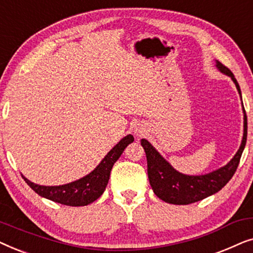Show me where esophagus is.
I'll return each instance as SVG.
<instances>
[{"label": "esophagus", "instance_id": "esophagus-1", "mask_svg": "<svg viewBox=\"0 0 253 253\" xmlns=\"http://www.w3.org/2000/svg\"><path fill=\"white\" fill-rule=\"evenodd\" d=\"M134 133L137 134V136H139V137H141L144 134V130L141 129V127H139V126H137L136 129H134Z\"/></svg>", "mask_w": 253, "mask_h": 253}]
</instances>
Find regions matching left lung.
Here are the masks:
<instances>
[{
    "mask_svg": "<svg viewBox=\"0 0 253 253\" xmlns=\"http://www.w3.org/2000/svg\"><path fill=\"white\" fill-rule=\"evenodd\" d=\"M216 68L222 74L229 76L236 85V88L241 95L240 85L229 69L216 61ZM242 98V96H241ZM244 112V133L240 150L235 154V157L217 170H214L210 174L190 176L178 172L161 157L160 153L148 143L146 139H141L140 144L144 147L147 159V174L150 184L157 197L166 203L175 204V205H188L199 200L205 199L206 197L212 196L220 191L230 178L233 177L235 171L240 164L242 153L247 144L248 136V120L245 109Z\"/></svg>",
    "mask_w": 253,
    "mask_h": 253,
    "instance_id": "1",
    "label": "left lung"
}]
</instances>
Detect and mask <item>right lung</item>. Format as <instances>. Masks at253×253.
Instances as JSON below:
<instances>
[{
  "label": "right lung",
  "mask_w": 253,
  "mask_h": 253,
  "mask_svg": "<svg viewBox=\"0 0 253 253\" xmlns=\"http://www.w3.org/2000/svg\"><path fill=\"white\" fill-rule=\"evenodd\" d=\"M132 141V134H127L126 137H124L119 144L113 147V150L108 152V154L102 159V161L94 170L78 181L58 186H44L32 183L24 176L23 178L33 191H36L43 198L67 206L88 205L98 199L105 191L114 164L119 160L124 148Z\"/></svg>",
  "instance_id": "1"
}]
</instances>
